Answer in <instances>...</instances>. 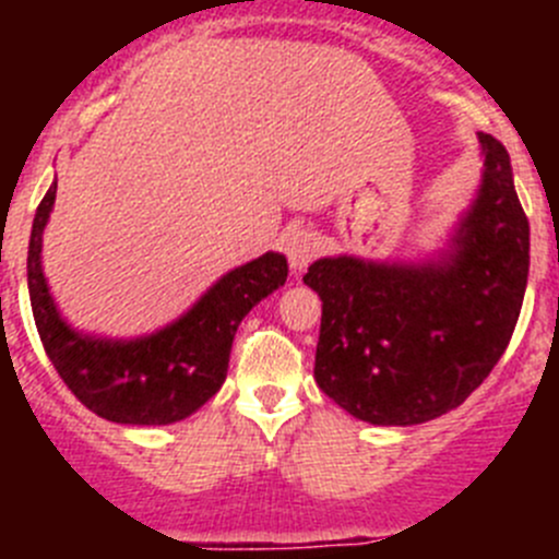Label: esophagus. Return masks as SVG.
<instances>
[{"label": "esophagus", "instance_id": "esophagus-1", "mask_svg": "<svg viewBox=\"0 0 559 559\" xmlns=\"http://www.w3.org/2000/svg\"><path fill=\"white\" fill-rule=\"evenodd\" d=\"M322 243H319V237L313 235L310 229H299L288 237V243H285V254H288V263L294 274H302L310 263L316 260Z\"/></svg>", "mask_w": 559, "mask_h": 559}]
</instances>
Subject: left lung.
I'll list each match as a JSON object with an SVG mask.
<instances>
[{"label":"left lung","mask_w":559,"mask_h":559,"mask_svg":"<svg viewBox=\"0 0 559 559\" xmlns=\"http://www.w3.org/2000/svg\"><path fill=\"white\" fill-rule=\"evenodd\" d=\"M481 185L445 249L426 260L322 257L316 383L355 419L419 426L462 406L515 330L530 276V221L510 153L478 133Z\"/></svg>","instance_id":"obj_1"}]
</instances>
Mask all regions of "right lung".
<instances>
[{"instance_id": "add662e5", "label": "right lung", "mask_w": 559, "mask_h": 559, "mask_svg": "<svg viewBox=\"0 0 559 559\" xmlns=\"http://www.w3.org/2000/svg\"><path fill=\"white\" fill-rule=\"evenodd\" d=\"M58 181L33 218L27 288L33 319L52 367L88 412L120 426H170L199 412L224 386L231 341L251 308L288 280V260L265 251L226 271L176 322L136 338H103L67 322L49 294L41 243Z\"/></svg>"}]
</instances>
